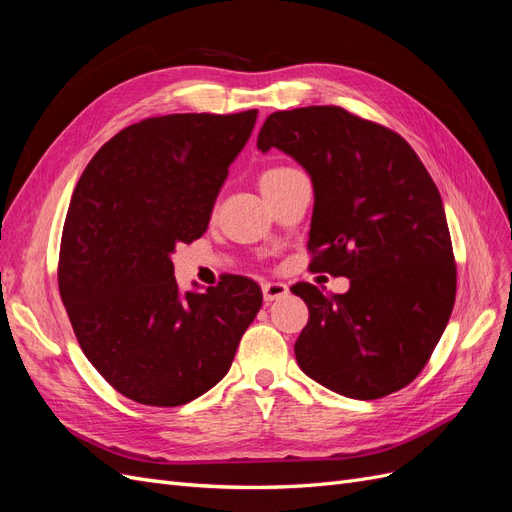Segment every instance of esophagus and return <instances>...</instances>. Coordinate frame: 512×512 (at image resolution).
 Masks as SVG:
<instances>
[{"mask_svg":"<svg viewBox=\"0 0 512 512\" xmlns=\"http://www.w3.org/2000/svg\"><path fill=\"white\" fill-rule=\"evenodd\" d=\"M288 292H290L288 286L282 284V282H265V284H262V297H265L267 303L286 297Z\"/></svg>","mask_w":512,"mask_h":512,"instance_id":"obj_1","label":"esophagus"}]
</instances>
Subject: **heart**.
Instances as JSON below:
<instances>
[{
	"instance_id": "obj_1",
	"label": "heart",
	"mask_w": 512,
	"mask_h": 512,
	"mask_svg": "<svg viewBox=\"0 0 512 512\" xmlns=\"http://www.w3.org/2000/svg\"><path fill=\"white\" fill-rule=\"evenodd\" d=\"M292 170L294 168H290V166H271V168H267L265 173L260 175V188H269V185H273L280 179H284L286 175H290Z\"/></svg>"
}]
</instances>
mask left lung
<instances>
[{"instance_id":"8db88e82","label":"left lung","mask_w":512,"mask_h":512,"mask_svg":"<svg viewBox=\"0 0 512 512\" xmlns=\"http://www.w3.org/2000/svg\"><path fill=\"white\" fill-rule=\"evenodd\" d=\"M271 147L314 183L309 267L350 280L344 294L292 286L309 309L294 344L299 367L352 399L404 389L455 305L457 267L436 183L397 132L342 106L271 113L258 149Z\"/></svg>"}]
</instances>
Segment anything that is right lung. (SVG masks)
I'll return each instance as SVG.
<instances>
[{
  "label": "right lung",
  "instance_id": "obj_1",
  "mask_svg": "<svg viewBox=\"0 0 512 512\" xmlns=\"http://www.w3.org/2000/svg\"><path fill=\"white\" fill-rule=\"evenodd\" d=\"M258 111L149 117L115 134L76 183L59 247V294L79 346L115 391L175 408L207 393L262 305L226 275L179 294L170 254L207 230Z\"/></svg>",
  "mask_w": 512,
  "mask_h": 512
}]
</instances>
